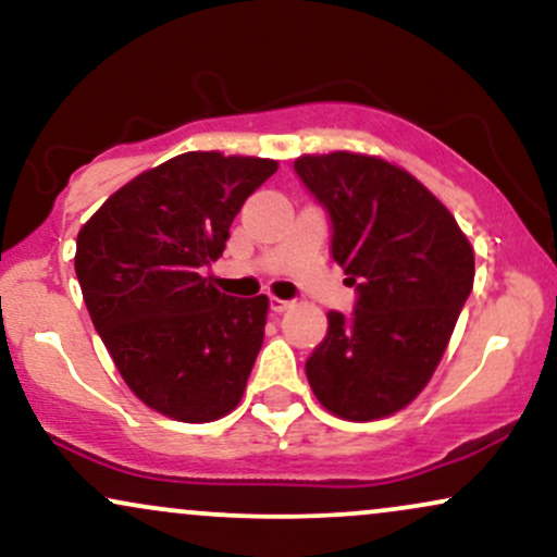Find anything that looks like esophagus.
<instances>
[{
    "label": "esophagus",
    "instance_id": "34e87169",
    "mask_svg": "<svg viewBox=\"0 0 557 557\" xmlns=\"http://www.w3.org/2000/svg\"><path fill=\"white\" fill-rule=\"evenodd\" d=\"M285 309H290V300H283V298H270V311L272 314H283Z\"/></svg>",
    "mask_w": 557,
    "mask_h": 557
}]
</instances>
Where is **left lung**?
Segmentation results:
<instances>
[{
  "label": "left lung",
  "instance_id": "left-lung-1",
  "mask_svg": "<svg viewBox=\"0 0 557 557\" xmlns=\"http://www.w3.org/2000/svg\"><path fill=\"white\" fill-rule=\"evenodd\" d=\"M330 220V251L356 287L350 314L330 311L306 359L324 408L350 421L389 417L424 389L456 327L474 251L443 203L385 159L335 151L293 164Z\"/></svg>",
  "mask_w": 557,
  "mask_h": 557
}]
</instances>
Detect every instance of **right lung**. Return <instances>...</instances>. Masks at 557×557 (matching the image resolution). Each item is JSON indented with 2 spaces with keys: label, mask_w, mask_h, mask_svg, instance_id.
<instances>
[{
  "label": "right lung",
  "mask_w": 557,
  "mask_h": 557,
  "mask_svg": "<svg viewBox=\"0 0 557 557\" xmlns=\"http://www.w3.org/2000/svg\"><path fill=\"white\" fill-rule=\"evenodd\" d=\"M277 162L188 151L144 172L78 233L75 274L127 387L164 417L201 424L243 398L267 324V296L233 298L207 270L243 201Z\"/></svg>",
  "instance_id": "add662e5"
}]
</instances>
